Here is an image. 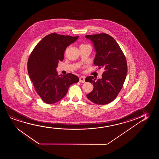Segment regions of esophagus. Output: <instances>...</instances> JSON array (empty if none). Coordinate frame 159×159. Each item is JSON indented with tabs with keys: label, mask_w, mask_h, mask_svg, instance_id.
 Segmentation results:
<instances>
[{
	"label": "esophagus",
	"mask_w": 159,
	"mask_h": 159,
	"mask_svg": "<svg viewBox=\"0 0 159 159\" xmlns=\"http://www.w3.org/2000/svg\"><path fill=\"white\" fill-rule=\"evenodd\" d=\"M85 76H81V77H80V78H79V81H80V83H85Z\"/></svg>",
	"instance_id": "1"
}]
</instances>
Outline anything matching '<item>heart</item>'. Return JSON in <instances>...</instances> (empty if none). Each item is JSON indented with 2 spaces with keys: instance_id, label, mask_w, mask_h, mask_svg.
Masks as SVG:
<instances>
[{
  "instance_id": "b5f03b06",
  "label": "heart",
  "mask_w": 159,
  "mask_h": 159,
  "mask_svg": "<svg viewBox=\"0 0 159 159\" xmlns=\"http://www.w3.org/2000/svg\"><path fill=\"white\" fill-rule=\"evenodd\" d=\"M81 46H87L86 44H82V45H81Z\"/></svg>"
}]
</instances>
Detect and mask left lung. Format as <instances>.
<instances>
[{"instance_id":"obj_1","label":"left lung","mask_w":159,"mask_h":159,"mask_svg":"<svg viewBox=\"0 0 159 159\" xmlns=\"http://www.w3.org/2000/svg\"><path fill=\"white\" fill-rule=\"evenodd\" d=\"M94 44L96 55L94 64L99 69L104 68L102 78L96 80L93 76L85 79L93 85V91L87 94L92 102L105 105L112 102L123 87L127 74L126 58L118 44L110 35L105 33L86 35Z\"/></svg>"}]
</instances>
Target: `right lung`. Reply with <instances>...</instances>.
I'll return each instance as SVG.
<instances>
[{
	"label": "right lung",
	"instance_id": "obj_1",
	"mask_svg": "<svg viewBox=\"0 0 159 159\" xmlns=\"http://www.w3.org/2000/svg\"><path fill=\"white\" fill-rule=\"evenodd\" d=\"M79 36L52 33L37 44L28 61V72L37 93L44 102L54 104L65 96L68 88L79 81L72 73L58 75V63L64 58L66 49Z\"/></svg>",
	"mask_w": 159,
	"mask_h": 159
}]
</instances>
